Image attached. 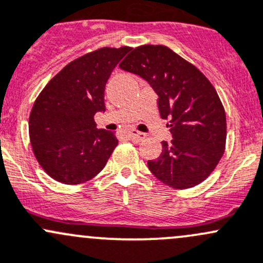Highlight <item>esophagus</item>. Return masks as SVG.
I'll return each mask as SVG.
<instances>
[{
	"label": "esophagus",
	"instance_id": "obj_1",
	"mask_svg": "<svg viewBox=\"0 0 263 263\" xmlns=\"http://www.w3.org/2000/svg\"><path fill=\"white\" fill-rule=\"evenodd\" d=\"M129 137H131V140L134 141H137V142H140V141H143L146 139V135L142 134V132L140 131H136V129H131V131L128 132Z\"/></svg>",
	"mask_w": 263,
	"mask_h": 263
}]
</instances>
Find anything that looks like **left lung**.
<instances>
[{"mask_svg":"<svg viewBox=\"0 0 263 263\" xmlns=\"http://www.w3.org/2000/svg\"><path fill=\"white\" fill-rule=\"evenodd\" d=\"M120 68L140 76L159 96L162 118H171L173 141H162L157 160L147 161L160 181L187 189L205 180L222 159L227 140L226 110L200 70L164 45H141Z\"/></svg>","mask_w":263,"mask_h":263,"instance_id":"obj_1","label":"left lung"}]
</instances>
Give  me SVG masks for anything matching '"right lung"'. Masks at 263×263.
I'll list each match as a JSON object with an SVG mask.
<instances>
[{
    "label": "right lung",
    "instance_id": "obj_1",
    "mask_svg": "<svg viewBox=\"0 0 263 263\" xmlns=\"http://www.w3.org/2000/svg\"><path fill=\"white\" fill-rule=\"evenodd\" d=\"M131 48H101L65 65L37 96L29 118L32 151L54 180L77 185L95 178L118 145L113 132L96 128L106 110L104 88Z\"/></svg>",
    "mask_w": 263,
    "mask_h": 263
}]
</instances>
